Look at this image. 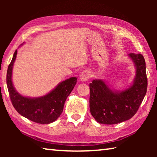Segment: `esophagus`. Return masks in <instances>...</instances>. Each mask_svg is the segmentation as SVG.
Returning <instances> with one entry per match:
<instances>
[{
  "label": "esophagus",
  "instance_id": "34e87169",
  "mask_svg": "<svg viewBox=\"0 0 157 157\" xmlns=\"http://www.w3.org/2000/svg\"><path fill=\"white\" fill-rule=\"evenodd\" d=\"M79 78H80V81H87L90 78V72L89 71H83V72H81V74L79 76Z\"/></svg>",
  "mask_w": 157,
  "mask_h": 157
}]
</instances>
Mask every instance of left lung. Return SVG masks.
I'll list each match as a JSON object with an SVG mask.
<instances>
[{
    "label": "left lung",
    "mask_w": 157,
    "mask_h": 157,
    "mask_svg": "<svg viewBox=\"0 0 157 157\" xmlns=\"http://www.w3.org/2000/svg\"><path fill=\"white\" fill-rule=\"evenodd\" d=\"M136 74L132 83L123 91L111 89L102 79L89 84L90 111L98 123L116 124L134 117L147 93L146 63L141 54L129 53Z\"/></svg>",
    "instance_id": "1"
}]
</instances>
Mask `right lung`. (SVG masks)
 Returning <instances> with one entry per match:
<instances>
[{"label": "right lung", "instance_id": "right-lung-1", "mask_svg": "<svg viewBox=\"0 0 157 157\" xmlns=\"http://www.w3.org/2000/svg\"><path fill=\"white\" fill-rule=\"evenodd\" d=\"M23 45V44H22ZM17 56L15 51L8 68L6 83L10 100L15 109L21 116L31 121L41 124L55 121L61 114L64 104L76 83V77L59 83L52 91L40 97H27L16 91L12 82V71Z\"/></svg>", "mask_w": 157, "mask_h": 157}]
</instances>
